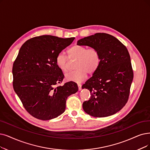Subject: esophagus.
<instances>
[{
    "label": "esophagus",
    "instance_id": "obj_1",
    "mask_svg": "<svg viewBox=\"0 0 150 150\" xmlns=\"http://www.w3.org/2000/svg\"><path fill=\"white\" fill-rule=\"evenodd\" d=\"M77 86H78L79 91H81V90L82 89V85L80 83H77Z\"/></svg>",
    "mask_w": 150,
    "mask_h": 150
}]
</instances>
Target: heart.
<instances>
[{
    "instance_id": "b5f03b06",
    "label": "heart",
    "mask_w": 150,
    "mask_h": 150,
    "mask_svg": "<svg viewBox=\"0 0 150 150\" xmlns=\"http://www.w3.org/2000/svg\"><path fill=\"white\" fill-rule=\"evenodd\" d=\"M68 57L71 60H76L73 71L65 76L67 79L74 82H81L84 79L87 74H93L98 69L101 63L100 52L95 47L87 49L86 47L75 45L68 50ZM57 67L63 73L68 71L69 61L63 53H59L56 57Z\"/></svg>"
}]
</instances>
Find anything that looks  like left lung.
I'll list each match as a JSON object with an SVG mask.
<instances>
[{"label":"left lung","instance_id":"1","mask_svg":"<svg viewBox=\"0 0 150 150\" xmlns=\"http://www.w3.org/2000/svg\"><path fill=\"white\" fill-rule=\"evenodd\" d=\"M77 45L95 47L101 56L98 69L82 87L91 94L83 103V109L95 117L111 116L122 108L129 97L134 72L127 48L106 33L81 39Z\"/></svg>","mask_w":150,"mask_h":150}]
</instances>
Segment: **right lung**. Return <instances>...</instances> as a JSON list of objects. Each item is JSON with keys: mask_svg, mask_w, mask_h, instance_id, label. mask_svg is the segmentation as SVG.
<instances>
[{"mask_svg": "<svg viewBox=\"0 0 150 150\" xmlns=\"http://www.w3.org/2000/svg\"><path fill=\"white\" fill-rule=\"evenodd\" d=\"M74 39L42 35L20 48L13 64V86L24 108L35 118L47 121L62 115L67 98L78 91L73 81L59 85L64 76L55 62L57 55Z\"/></svg>", "mask_w": 150, "mask_h": 150, "instance_id": "1", "label": "right lung"}]
</instances>
